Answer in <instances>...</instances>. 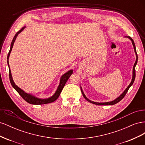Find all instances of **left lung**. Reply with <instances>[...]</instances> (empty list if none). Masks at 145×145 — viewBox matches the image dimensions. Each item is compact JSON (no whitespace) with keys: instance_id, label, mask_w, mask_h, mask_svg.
I'll return each instance as SVG.
<instances>
[{"instance_id":"1","label":"left lung","mask_w":145,"mask_h":145,"mask_svg":"<svg viewBox=\"0 0 145 145\" xmlns=\"http://www.w3.org/2000/svg\"><path fill=\"white\" fill-rule=\"evenodd\" d=\"M125 37H128L129 38L130 40H131V42H132V43H133V45L134 46V51H135V55H136V60H135V62L134 65V67H133V78H132V80H131L130 84L129 85V86L126 88V89L123 91V93L119 97H117V99H116L115 100H114L112 101H111V102H104V103H99V102H93V101H91L90 100H89L88 99L86 95H85V94L83 93V91L82 90V87L80 86V89H81V91H82V93L83 94V96L84 97V98L87 100L89 102L91 103H93V104H95V105H115L116 103H117L118 102H119L121 100H122L123 99V97L125 96L126 94L127 93V92H128V89H129V88L133 85V83L134 82V80H135V66L136 65H137V60H138V56H137V51H136V48H135V43H134V40L132 39V38L130 37L129 36H126Z\"/></svg>"}]
</instances>
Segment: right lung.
Returning a JSON list of instances; mask_svg holds the SVG:
<instances>
[{"label": "right lung", "instance_id": "obj_1", "mask_svg": "<svg viewBox=\"0 0 145 145\" xmlns=\"http://www.w3.org/2000/svg\"><path fill=\"white\" fill-rule=\"evenodd\" d=\"M26 27H24L22 28L20 30H19L18 32H17L16 35L14 36V38H13L11 42V47H10V50L8 54V57H7V63H8V68H9V76H10V83L12 85V86L14 88L16 89V91L22 97L26 102H27L28 103L32 104V105H43V104H47V103H52L54 102L55 100H56L57 99H58V97H59V95L62 92L64 86L66 84V82H67V80H68V78H69V77L71 76V74L73 72L72 69L69 70L68 72H67L66 73H65L61 77L60 80V83L57 89L56 93L54 94V95L51 96V97H49L48 99H39L38 97H35L33 95L31 94H28L27 93H25L24 91H23L22 89H21L20 88H19L17 86L15 83L13 81L12 77V75H11V70L10 68V65H9V62H8V59H9V57L10 55V53L12 50V48L13 47V45H14V43L16 40V39L18 36V34L19 33H20L24 29V28H25Z\"/></svg>", "mask_w": 145, "mask_h": 145}]
</instances>
